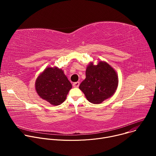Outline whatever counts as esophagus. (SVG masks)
Returning <instances> with one entry per match:
<instances>
[{
    "label": "esophagus",
    "instance_id": "1",
    "mask_svg": "<svg viewBox=\"0 0 156 156\" xmlns=\"http://www.w3.org/2000/svg\"><path fill=\"white\" fill-rule=\"evenodd\" d=\"M73 87H79V86H80V82H75V83H73Z\"/></svg>",
    "mask_w": 156,
    "mask_h": 156
}]
</instances>
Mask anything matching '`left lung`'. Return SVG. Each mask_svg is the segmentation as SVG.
<instances>
[{
  "label": "left lung",
  "instance_id": "1",
  "mask_svg": "<svg viewBox=\"0 0 156 156\" xmlns=\"http://www.w3.org/2000/svg\"><path fill=\"white\" fill-rule=\"evenodd\" d=\"M119 83L115 70L105 62L94 65L91 62L87 66L86 78L79 88L87 100L93 104H101L115 93Z\"/></svg>",
  "mask_w": 156,
  "mask_h": 156
}]
</instances>
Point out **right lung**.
Masks as SVG:
<instances>
[{
    "instance_id": "add662e5",
    "label": "right lung",
    "mask_w": 156,
    "mask_h": 156,
    "mask_svg": "<svg viewBox=\"0 0 156 156\" xmlns=\"http://www.w3.org/2000/svg\"><path fill=\"white\" fill-rule=\"evenodd\" d=\"M72 87L63 71L57 67H48L37 78L35 83L38 95L52 105L65 101Z\"/></svg>"
}]
</instances>
